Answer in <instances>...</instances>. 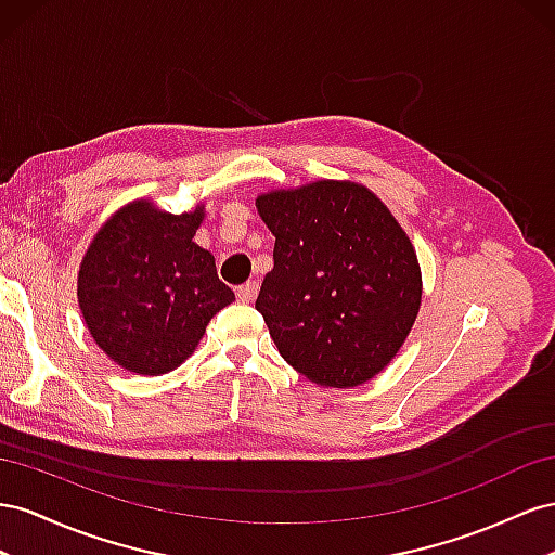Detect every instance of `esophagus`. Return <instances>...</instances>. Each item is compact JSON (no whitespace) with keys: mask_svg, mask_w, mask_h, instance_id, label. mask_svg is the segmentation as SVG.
Segmentation results:
<instances>
[{"mask_svg":"<svg viewBox=\"0 0 555 555\" xmlns=\"http://www.w3.org/2000/svg\"><path fill=\"white\" fill-rule=\"evenodd\" d=\"M258 291H260L258 283L248 281V283H244V286L236 288V297H240V302H253V299L258 297Z\"/></svg>","mask_w":555,"mask_h":555,"instance_id":"1","label":"esophagus"}]
</instances>
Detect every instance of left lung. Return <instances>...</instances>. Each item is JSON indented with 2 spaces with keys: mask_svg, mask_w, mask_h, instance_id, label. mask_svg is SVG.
I'll return each mask as SVG.
<instances>
[{
  "mask_svg": "<svg viewBox=\"0 0 555 555\" xmlns=\"http://www.w3.org/2000/svg\"><path fill=\"white\" fill-rule=\"evenodd\" d=\"M276 236L256 309L279 353L311 384L353 388L398 356L421 309L416 248L367 185L321 179L267 190Z\"/></svg>",
  "mask_w": 555,
  "mask_h": 555,
  "instance_id": "1",
  "label": "left lung"
}]
</instances>
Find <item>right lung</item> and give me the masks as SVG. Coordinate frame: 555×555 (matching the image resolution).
Listing matches in <instances>:
<instances>
[{
	"label": "right lung",
	"instance_id": "right-lung-1",
	"mask_svg": "<svg viewBox=\"0 0 555 555\" xmlns=\"http://www.w3.org/2000/svg\"><path fill=\"white\" fill-rule=\"evenodd\" d=\"M204 216L202 202L169 214L134 199L92 236L78 267V307L118 367L141 376L181 367L214 315L234 302L211 253L193 242Z\"/></svg>",
	"mask_w": 555,
	"mask_h": 555
}]
</instances>
